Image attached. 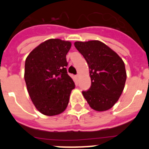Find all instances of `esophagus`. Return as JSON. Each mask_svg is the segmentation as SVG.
<instances>
[{"mask_svg":"<svg viewBox=\"0 0 149 149\" xmlns=\"http://www.w3.org/2000/svg\"><path fill=\"white\" fill-rule=\"evenodd\" d=\"M79 77H80V75H79V74H76V77H77V78H78Z\"/></svg>","mask_w":149,"mask_h":149,"instance_id":"1","label":"esophagus"}]
</instances>
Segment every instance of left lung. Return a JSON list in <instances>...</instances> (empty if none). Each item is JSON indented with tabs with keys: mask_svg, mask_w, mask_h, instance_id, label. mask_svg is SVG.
<instances>
[{
	"mask_svg": "<svg viewBox=\"0 0 149 149\" xmlns=\"http://www.w3.org/2000/svg\"><path fill=\"white\" fill-rule=\"evenodd\" d=\"M89 68L91 86L83 95L96 111L110 109L119 100L126 81L125 66L120 56L98 40L75 42Z\"/></svg>",
	"mask_w": 149,
	"mask_h": 149,
	"instance_id": "8db88e82",
	"label": "left lung"
}]
</instances>
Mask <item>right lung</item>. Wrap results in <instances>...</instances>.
Here are the masks:
<instances>
[{"mask_svg":"<svg viewBox=\"0 0 149 149\" xmlns=\"http://www.w3.org/2000/svg\"><path fill=\"white\" fill-rule=\"evenodd\" d=\"M71 46L68 41L48 39L26 58L24 80L29 95L36 108L45 116L63 113L75 87L66 69V54Z\"/></svg>","mask_w":149,"mask_h":149,"instance_id":"right-lung-1","label":"right lung"}]
</instances>
